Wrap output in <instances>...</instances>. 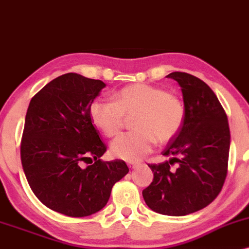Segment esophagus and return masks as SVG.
<instances>
[{
	"label": "esophagus",
	"mask_w": 249,
	"mask_h": 249,
	"mask_svg": "<svg viewBox=\"0 0 249 249\" xmlns=\"http://www.w3.org/2000/svg\"><path fill=\"white\" fill-rule=\"evenodd\" d=\"M128 166H129V168H135V167L139 166V163L138 162H129V163H128Z\"/></svg>",
	"instance_id": "34e87169"
}]
</instances>
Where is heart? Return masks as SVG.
I'll return each mask as SVG.
<instances>
[{
	"instance_id": "1",
	"label": "heart",
	"mask_w": 249,
	"mask_h": 249,
	"mask_svg": "<svg viewBox=\"0 0 249 249\" xmlns=\"http://www.w3.org/2000/svg\"><path fill=\"white\" fill-rule=\"evenodd\" d=\"M93 124L107 138L121 132L125 117H133L135 130L124 133L111 142L110 154L129 162L141 160L155 143L172 141L182 129L185 103L177 94L159 86L135 83L115 94V101L95 99L89 106Z\"/></svg>"
}]
</instances>
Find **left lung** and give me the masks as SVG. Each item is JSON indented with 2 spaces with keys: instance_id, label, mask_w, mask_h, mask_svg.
<instances>
[{
  "instance_id": "8db88e82",
  "label": "left lung",
  "mask_w": 249,
  "mask_h": 249,
  "mask_svg": "<svg viewBox=\"0 0 249 249\" xmlns=\"http://www.w3.org/2000/svg\"><path fill=\"white\" fill-rule=\"evenodd\" d=\"M180 85L186 107L182 129L162 154L169 161L148 164L153 182L142 191L152 211L182 216L205 208L221 192L228 169L231 133L227 115L202 80L182 71L167 75ZM177 163L174 170L171 166Z\"/></svg>"
}]
</instances>
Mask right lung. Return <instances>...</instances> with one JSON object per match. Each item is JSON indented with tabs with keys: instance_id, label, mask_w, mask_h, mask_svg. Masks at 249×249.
Here are the masks:
<instances>
[{
	"instance_id": "add662e5",
	"label": "right lung",
	"mask_w": 249,
	"mask_h": 249,
	"mask_svg": "<svg viewBox=\"0 0 249 249\" xmlns=\"http://www.w3.org/2000/svg\"><path fill=\"white\" fill-rule=\"evenodd\" d=\"M105 87L101 80L68 72L44 86L28 107L22 167L36 197L57 213L72 217L96 213L107 205L115 182L129 172L122 160H100L107 146L89 116V106Z\"/></svg>"
}]
</instances>
